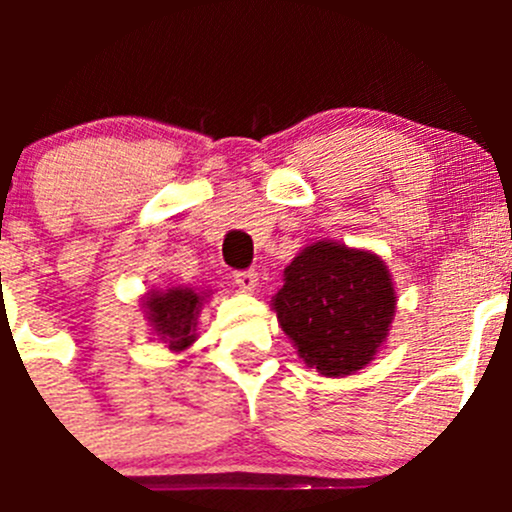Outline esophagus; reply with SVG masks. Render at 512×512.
Returning a JSON list of instances; mask_svg holds the SVG:
<instances>
[{
  "label": "esophagus",
  "instance_id": "1",
  "mask_svg": "<svg viewBox=\"0 0 512 512\" xmlns=\"http://www.w3.org/2000/svg\"><path fill=\"white\" fill-rule=\"evenodd\" d=\"M235 285L240 287L242 292H255L257 285H260V277H257L255 270L235 272Z\"/></svg>",
  "mask_w": 512,
  "mask_h": 512
}]
</instances>
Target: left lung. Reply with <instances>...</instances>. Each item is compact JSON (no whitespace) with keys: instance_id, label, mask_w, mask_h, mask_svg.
I'll return each instance as SVG.
<instances>
[{"instance_id":"1","label":"left lung","mask_w":512,"mask_h":512,"mask_svg":"<svg viewBox=\"0 0 512 512\" xmlns=\"http://www.w3.org/2000/svg\"><path fill=\"white\" fill-rule=\"evenodd\" d=\"M299 359L322 376L364 369L389 337L396 292L384 260L334 240L304 247L272 297Z\"/></svg>"}]
</instances>
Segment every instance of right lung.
Returning a JSON list of instances; mask_svg holds the SVG:
<instances>
[{
    "instance_id": "obj_1",
    "label": "right lung",
    "mask_w": 512,
    "mask_h": 512,
    "mask_svg": "<svg viewBox=\"0 0 512 512\" xmlns=\"http://www.w3.org/2000/svg\"><path fill=\"white\" fill-rule=\"evenodd\" d=\"M208 294H200L190 287H168L163 292L153 289L143 299L148 322L160 342L168 344L170 352H183L198 339V314Z\"/></svg>"
}]
</instances>
